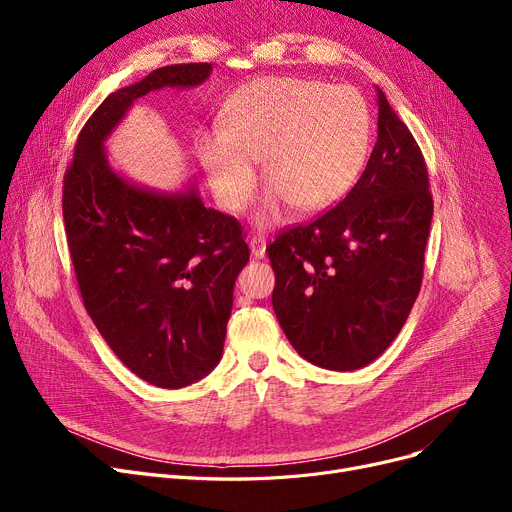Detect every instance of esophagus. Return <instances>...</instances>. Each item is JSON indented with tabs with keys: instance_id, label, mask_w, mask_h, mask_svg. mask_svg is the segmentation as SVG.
I'll return each mask as SVG.
<instances>
[{
	"instance_id": "1",
	"label": "esophagus",
	"mask_w": 512,
	"mask_h": 512,
	"mask_svg": "<svg viewBox=\"0 0 512 512\" xmlns=\"http://www.w3.org/2000/svg\"><path fill=\"white\" fill-rule=\"evenodd\" d=\"M249 247H251V253H253V257H255V259H261V257L265 255V247H267L265 236H261V234H255V236H251V240H249Z\"/></svg>"
}]
</instances>
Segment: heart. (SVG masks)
Segmentation results:
<instances>
[{
  "instance_id": "obj_1",
  "label": "heart",
  "mask_w": 512,
  "mask_h": 512,
  "mask_svg": "<svg viewBox=\"0 0 512 512\" xmlns=\"http://www.w3.org/2000/svg\"><path fill=\"white\" fill-rule=\"evenodd\" d=\"M222 126L199 139L213 191L224 207L245 209L257 184L255 159H263L272 191L261 222L278 220L284 201L317 211L342 199L363 172L373 134L359 89L299 76H265L242 87L226 103Z\"/></svg>"
}]
</instances>
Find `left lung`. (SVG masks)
<instances>
[{
  "instance_id": "1",
  "label": "left lung",
  "mask_w": 512,
  "mask_h": 512,
  "mask_svg": "<svg viewBox=\"0 0 512 512\" xmlns=\"http://www.w3.org/2000/svg\"><path fill=\"white\" fill-rule=\"evenodd\" d=\"M378 143L336 207L267 247L272 305L303 359L353 371L378 359L415 305L434 199L423 153L378 89Z\"/></svg>"
}]
</instances>
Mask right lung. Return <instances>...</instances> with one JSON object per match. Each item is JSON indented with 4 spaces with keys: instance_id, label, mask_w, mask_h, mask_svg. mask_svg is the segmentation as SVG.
<instances>
[{
    "instance_id": "right-lung-1",
    "label": "right lung",
    "mask_w": 512,
    "mask_h": 512,
    "mask_svg": "<svg viewBox=\"0 0 512 512\" xmlns=\"http://www.w3.org/2000/svg\"><path fill=\"white\" fill-rule=\"evenodd\" d=\"M211 64H172L107 97L80 130L62 211L80 297L116 357L157 388L195 384L220 363L232 292L249 261L242 226L195 186L155 193L118 176L103 143L143 95L197 87Z\"/></svg>"
}]
</instances>
